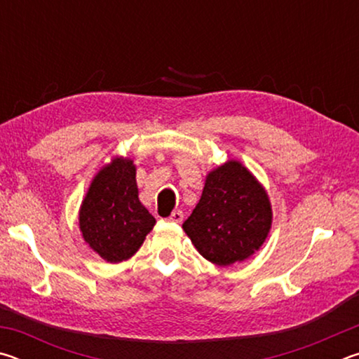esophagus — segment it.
Here are the masks:
<instances>
[{"label":"esophagus","instance_id":"esophagus-1","mask_svg":"<svg viewBox=\"0 0 359 359\" xmlns=\"http://www.w3.org/2000/svg\"><path fill=\"white\" fill-rule=\"evenodd\" d=\"M184 220V212L182 210H174L171 215L168 217V222H174V223H182Z\"/></svg>","mask_w":359,"mask_h":359}]
</instances>
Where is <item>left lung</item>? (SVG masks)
Wrapping results in <instances>:
<instances>
[{
    "label": "left lung",
    "mask_w": 359,
    "mask_h": 359,
    "mask_svg": "<svg viewBox=\"0 0 359 359\" xmlns=\"http://www.w3.org/2000/svg\"><path fill=\"white\" fill-rule=\"evenodd\" d=\"M271 222L264 188L241 163L228 161L208 175L201 199L182 228L205 259L229 266L258 250Z\"/></svg>",
    "instance_id": "left-lung-1"
}]
</instances>
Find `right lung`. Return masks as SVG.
Listing matches in <instances>:
<instances>
[{"instance_id": "1", "label": "right lung", "mask_w": 359, "mask_h": 359, "mask_svg": "<svg viewBox=\"0 0 359 359\" xmlns=\"http://www.w3.org/2000/svg\"><path fill=\"white\" fill-rule=\"evenodd\" d=\"M83 239L109 263L133 257L154 228L155 218L137 198L136 168L117 158L90 185L79 215Z\"/></svg>"}]
</instances>
